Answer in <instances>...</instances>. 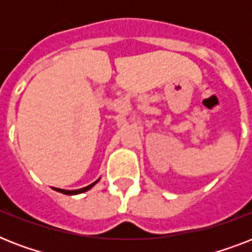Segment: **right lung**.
Here are the masks:
<instances>
[{"instance_id": "1", "label": "right lung", "mask_w": 252, "mask_h": 252, "mask_svg": "<svg viewBox=\"0 0 252 252\" xmlns=\"http://www.w3.org/2000/svg\"><path fill=\"white\" fill-rule=\"evenodd\" d=\"M99 179H100V178H99ZM99 179L95 180L94 183L89 184L87 187L80 188V189H72V191H68V189H61V188H55V187H53V189H55V191H57V192H61V193H64V195H78V193H84V192H86V191H89V189H91V188L94 187L95 184L98 183Z\"/></svg>"}]
</instances>
